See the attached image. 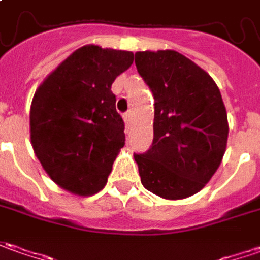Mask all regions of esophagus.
<instances>
[{
	"instance_id": "esophagus-1",
	"label": "esophagus",
	"mask_w": 260,
	"mask_h": 260,
	"mask_svg": "<svg viewBox=\"0 0 260 260\" xmlns=\"http://www.w3.org/2000/svg\"><path fill=\"white\" fill-rule=\"evenodd\" d=\"M123 121H125V123H126V126H129L131 122H132V114H131V111H128V112H125V114H123Z\"/></svg>"
}]
</instances>
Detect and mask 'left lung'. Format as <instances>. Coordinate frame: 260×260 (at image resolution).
Returning <instances> with one entry per match:
<instances>
[{"label": "left lung", "mask_w": 260, "mask_h": 260, "mask_svg": "<svg viewBox=\"0 0 260 260\" xmlns=\"http://www.w3.org/2000/svg\"><path fill=\"white\" fill-rule=\"evenodd\" d=\"M135 65L155 100L153 141L135 153L145 189L164 199L192 197L226 151L228 115L215 81L176 51H142Z\"/></svg>", "instance_id": "obj_1"}]
</instances>
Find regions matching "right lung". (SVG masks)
I'll return each mask as SVG.
<instances>
[{"mask_svg":"<svg viewBox=\"0 0 260 260\" xmlns=\"http://www.w3.org/2000/svg\"><path fill=\"white\" fill-rule=\"evenodd\" d=\"M132 62L129 51L85 45L35 91L29 112L34 152L65 190L88 197L105 186L125 145V123L111 86Z\"/></svg>","mask_w":260,"mask_h":260,"instance_id":"add662e5","label":"right lung"}]
</instances>
